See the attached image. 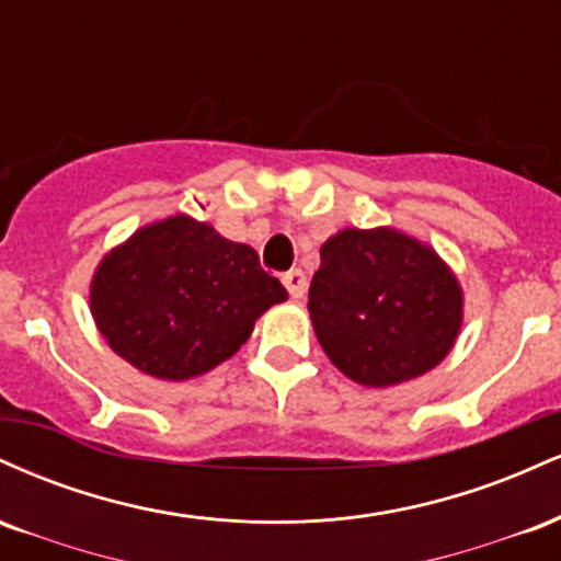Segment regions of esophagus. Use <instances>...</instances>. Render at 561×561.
Segmentation results:
<instances>
[{"instance_id":"34e87169","label":"esophagus","mask_w":561,"mask_h":561,"mask_svg":"<svg viewBox=\"0 0 561 561\" xmlns=\"http://www.w3.org/2000/svg\"><path fill=\"white\" fill-rule=\"evenodd\" d=\"M282 282H285V287H287L289 298L300 300L302 295H306V287H308V282H306V274H302L300 268H293V272H287L285 276H282Z\"/></svg>"}]
</instances>
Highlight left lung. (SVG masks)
Masks as SVG:
<instances>
[{
  "label": "left lung",
  "mask_w": 561,
  "mask_h": 561,
  "mask_svg": "<svg viewBox=\"0 0 561 561\" xmlns=\"http://www.w3.org/2000/svg\"><path fill=\"white\" fill-rule=\"evenodd\" d=\"M308 313L319 345L345 377L390 388L448 356L465 295L430 244L390 227L343 229L321 244Z\"/></svg>",
  "instance_id": "8db88e82"
}]
</instances>
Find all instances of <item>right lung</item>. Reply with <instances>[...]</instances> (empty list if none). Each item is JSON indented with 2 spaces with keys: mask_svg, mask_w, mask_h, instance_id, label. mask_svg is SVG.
Wrapping results in <instances>:
<instances>
[{
  "mask_svg": "<svg viewBox=\"0 0 561 561\" xmlns=\"http://www.w3.org/2000/svg\"><path fill=\"white\" fill-rule=\"evenodd\" d=\"M287 289L250 244L176 214L147 224L100 261L89 302L107 345L145 375L182 382L248 343Z\"/></svg>",
  "mask_w": 561,
  "mask_h": 561,
  "instance_id": "add662e5",
  "label": "right lung"
}]
</instances>
